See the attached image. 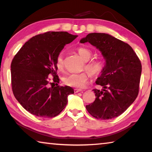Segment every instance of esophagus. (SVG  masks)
<instances>
[{
	"mask_svg": "<svg viewBox=\"0 0 152 152\" xmlns=\"http://www.w3.org/2000/svg\"><path fill=\"white\" fill-rule=\"evenodd\" d=\"M81 91H82V90H81V89H74V92H75V93H77V92H81Z\"/></svg>",
	"mask_w": 152,
	"mask_h": 152,
	"instance_id": "esophagus-1",
	"label": "esophagus"
}]
</instances>
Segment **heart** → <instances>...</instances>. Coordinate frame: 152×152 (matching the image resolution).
<instances>
[{
  "instance_id": "heart-1",
  "label": "heart",
  "mask_w": 152,
  "mask_h": 152,
  "mask_svg": "<svg viewBox=\"0 0 152 152\" xmlns=\"http://www.w3.org/2000/svg\"><path fill=\"white\" fill-rule=\"evenodd\" d=\"M77 51L82 60L85 61V66H84V68L88 71L92 76H98L101 75L105 68V61L103 59L96 58L88 61L92 56L91 50L85 48H79ZM56 65L59 71L62 72L64 70V60L62 53H60L57 57ZM88 74L84 72L79 74H68L64 77L63 82L67 86L76 88H82L88 82Z\"/></svg>"
}]
</instances>
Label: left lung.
Wrapping results in <instances>:
<instances>
[{"instance_id":"obj_1","label":"left lung","mask_w":152,"mask_h":152,"mask_svg":"<svg viewBox=\"0 0 152 152\" xmlns=\"http://www.w3.org/2000/svg\"><path fill=\"white\" fill-rule=\"evenodd\" d=\"M86 42L99 49L106 60L96 82L103 88L92 90L96 99L86 105V110L96 119H113L124 113L137 96L141 61L129 45L107 33H89L80 40Z\"/></svg>"}]
</instances>
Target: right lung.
<instances>
[{
	"instance_id": "add662e5",
	"label": "right lung",
	"mask_w": 152,
	"mask_h": 152,
	"mask_svg": "<svg viewBox=\"0 0 152 152\" xmlns=\"http://www.w3.org/2000/svg\"><path fill=\"white\" fill-rule=\"evenodd\" d=\"M76 37L64 31H48L35 35L12 59V91L18 102L31 114L52 118L66 107L68 96L74 93V89L58 84L60 79L56 61L64 46ZM50 75L53 76V83L49 82Z\"/></svg>"
}]
</instances>
